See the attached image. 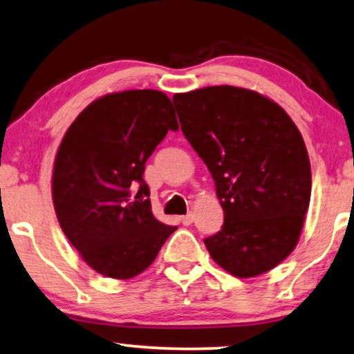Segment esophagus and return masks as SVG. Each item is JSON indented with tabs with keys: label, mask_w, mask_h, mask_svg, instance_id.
<instances>
[{
	"label": "esophagus",
	"mask_w": 354,
	"mask_h": 354,
	"mask_svg": "<svg viewBox=\"0 0 354 354\" xmlns=\"http://www.w3.org/2000/svg\"><path fill=\"white\" fill-rule=\"evenodd\" d=\"M180 220H181V223H183V225H185V226H189V225L192 223V220H194V215H192V214L183 215Z\"/></svg>",
	"instance_id": "34e87169"
}]
</instances>
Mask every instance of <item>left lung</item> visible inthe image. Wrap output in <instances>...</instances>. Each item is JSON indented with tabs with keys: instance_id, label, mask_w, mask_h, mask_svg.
I'll use <instances>...</instances> for the list:
<instances>
[{
	"instance_id": "1",
	"label": "left lung",
	"mask_w": 354,
	"mask_h": 354,
	"mask_svg": "<svg viewBox=\"0 0 354 354\" xmlns=\"http://www.w3.org/2000/svg\"><path fill=\"white\" fill-rule=\"evenodd\" d=\"M181 131L215 181L225 214L204 239L221 268L239 279L262 275L298 244L310 201L303 136L270 98L214 86L174 93Z\"/></svg>"
}]
</instances>
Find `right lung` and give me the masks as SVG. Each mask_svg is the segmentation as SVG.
I'll return each instance as SVG.
<instances>
[{
	"instance_id": "obj_1",
	"label": "right lung",
	"mask_w": 354,
	"mask_h": 354,
	"mask_svg": "<svg viewBox=\"0 0 354 354\" xmlns=\"http://www.w3.org/2000/svg\"><path fill=\"white\" fill-rule=\"evenodd\" d=\"M169 129H178L171 100L144 88L97 98L61 140L51 183L56 216L69 243L102 275H139L176 230L153 216L142 178Z\"/></svg>"
}]
</instances>
